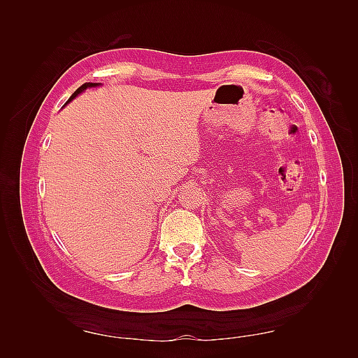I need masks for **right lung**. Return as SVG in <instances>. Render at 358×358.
I'll return each mask as SVG.
<instances>
[{
  "mask_svg": "<svg viewBox=\"0 0 358 358\" xmlns=\"http://www.w3.org/2000/svg\"><path fill=\"white\" fill-rule=\"evenodd\" d=\"M96 86H100V83H86V85H83L81 87H78L77 90H75V92L72 94V96L69 98V100H67V103H71L75 96H78V95L83 92V90H86V89H89V87H96ZM67 103H66V104H67Z\"/></svg>",
  "mask_w": 358,
  "mask_h": 358,
  "instance_id": "add662e5",
  "label": "right lung"
}]
</instances>
